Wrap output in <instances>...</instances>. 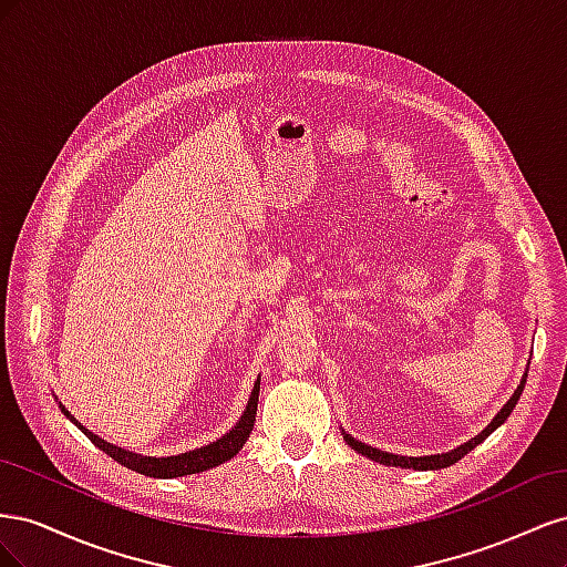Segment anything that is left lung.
Wrapping results in <instances>:
<instances>
[{
    "instance_id": "obj_1",
    "label": "left lung",
    "mask_w": 567,
    "mask_h": 567,
    "mask_svg": "<svg viewBox=\"0 0 567 567\" xmlns=\"http://www.w3.org/2000/svg\"><path fill=\"white\" fill-rule=\"evenodd\" d=\"M525 381H527V373L523 375V381H520L518 390L513 392V398L504 404V409L499 411V414H496V416L492 419V423L485 427V431L480 433V435H475L473 440H468L466 444H461V447H456V450H454V452H450V454H435V456H398V454H388V452H381V450H373V447H369V444H364V442H357L354 437H350V435H346V433H342V435H346V442L350 444V447H352L354 452L364 454V456H369V458H373V461H381V463H385V466L419 468V471H427V468H447V466H452V463H456V461H461L463 456H466L471 450H475L480 442L487 440V437L496 431V427H499V425L511 416L513 406L518 404V398L523 394Z\"/></svg>"
}]
</instances>
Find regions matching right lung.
<instances>
[{
	"instance_id": "add662e5",
	"label": "right lung",
	"mask_w": 567,
	"mask_h": 567,
	"mask_svg": "<svg viewBox=\"0 0 567 567\" xmlns=\"http://www.w3.org/2000/svg\"><path fill=\"white\" fill-rule=\"evenodd\" d=\"M257 394H260V381L255 383V388L250 392V400H248V406L244 411L241 421H238L225 437H219L217 442L208 444V447H200V450L186 452V454H179V456H167V458L136 456L132 452L117 450V447H113V444H109V442H104L101 437H96L94 433H90L87 427H82L71 414H68L63 406H61V411H63L65 416H71V421H75V425H80V431L87 435L101 452H106L113 461L123 463L125 468H132V471L142 473V475H148V477H182V475H194V473H203V471H208V468H215V466H219V463L229 461L231 456H236L238 452L244 450V444L250 437L252 425H255Z\"/></svg>"
}]
</instances>
